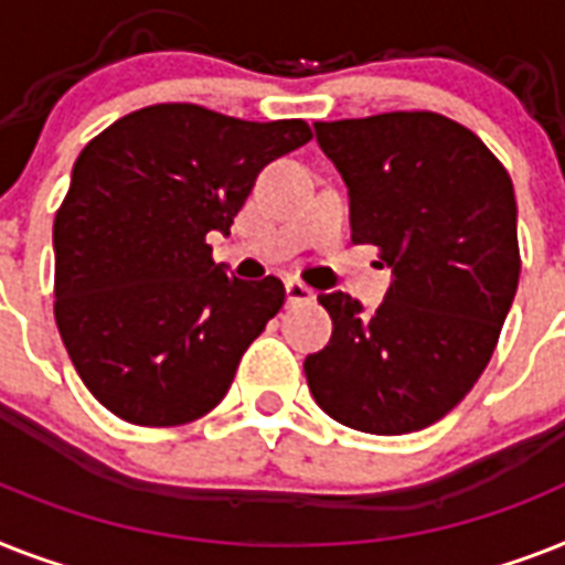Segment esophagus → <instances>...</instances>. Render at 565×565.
<instances>
[{
  "instance_id": "34e87169",
  "label": "esophagus",
  "mask_w": 565,
  "mask_h": 565,
  "mask_svg": "<svg viewBox=\"0 0 565 565\" xmlns=\"http://www.w3.org/2000/svg\"><path fill=\"white\" fill-rule=\"evenodd\" d=\"M284 290H287V305H307V301H313L316 292L307 287V284L296 281V278H290V281L284 284Z\"/></svg>"
}]
</instances>
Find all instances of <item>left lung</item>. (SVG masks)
<instances>
[{
  "label": "left lung",
  "instance_id": "obj_1",
  "mask_svg": "<svg viewBox=\"0 0 565 565\" xmlns=\"http://www.w3.org/2000/svg\"><path fill=\"white\" fill-rule=\"evenodd\" d=\"M351 196L354 243L392 267L383 305L322 292L330 342L305 360L333 420L417 433L465 401L488 369L520 284L513 182L484 141L438 113L316 121Z\"/></svg>",
  "mask_w": 565,
  "mask_h": 565
}]
</instances>
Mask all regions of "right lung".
I'll return each instance as SVG.
<instances>
[{"mask_svg": "<svg viewBox=\"0 0 565 565\" xmlns=\"http://www.w3.org/2000/svg\"><path fill=\"white\" fill-rule=\"evenodd\" d=\"M307 141L301 118L156 104L81 150L54 217V319L100 406L179 426L226 397L284 284L232 278L205 237L228 235L258 173Z\"/></svg>", "mask_w": 565, "mask_h": 565, "instance_id": "obj_1", "label": "right lung"}]
</instances>
